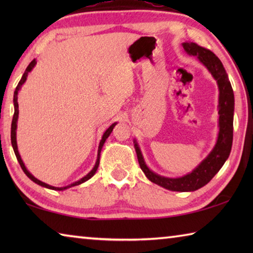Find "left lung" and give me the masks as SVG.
Returning a JSON list of instances; mask_svg holds the SVG:
<instances>
[{
    "instance_id": "left-lung-1",
    "label": "left lung",
    "mask_w": 253,
    "mask_h": 253,
    "mask_svg": "<svg viewBox=\"0 0 253 253\" xmlns=\"http://www.w3.org/2000/svg\"><path fill=\"white\" fill-rule=\"evenodd\" d=\"M184 50L188 55H194L207 68L215 79L219 88V134L216 143L209 155L186 175L181 177H165L149 169L145 163L142 151L137 140L134 139V146L138 158L139 166L149 181L169 191L193 192L203 187L211 181L228 160L233 140V114L234 95L231 87L229 77L226 75L221 60L212 51L200 46L193 42H183Z\"/></svg>"
}]
</instances>
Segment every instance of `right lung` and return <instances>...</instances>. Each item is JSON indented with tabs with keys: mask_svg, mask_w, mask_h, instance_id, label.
I'll return each mask as SVG.
<instances>
[{
	"mask_svg": "<svg viewBox=\"0 0 253 253\" xmlns=\"http://www.w3.org/2000/svg\"><path fill=\"white\" fill-rule=\"evenodd\" d=\"M36 65H37V61H36V59H34V60H32L31 62H30V65L28 66V68H27V69H25V71H24V74H23V76H22V78H21V80L19 81L18 85H16V88H15L14 96H13V102H14V115H13V119H12V125H11V143H12V147H13V151H14L15 156H16V158H18V162L20 163L21 169H23V172L25 173V175H27V176H28L30 179H31V181H33L34 183H37L38 185H40V186H43V187H46V188H50V190H54V191H63V190H67V188L72 187V186L80 185V184H83V183H84L85 181H88L89 178H91V177L93 176V175L96 174L97 169H98V166H99L101 148H102V146H104V144H105V142H106V139L108 138L109 135L111 134V131H113V129H114V127L116 126V124H117V123H114L113 125H111V126L108 128V129H107V130L104 132V135H102V137H101V140H100V143H99V146H98V155H97V161H96V164H95V166H93V169L90 170V172H89V173H88L87 175H85V176H84L83 178H80L79 181L71 183V184H69V185L63 186V187H55V186H52V185H49V184H46V183H44V182L40 181V179H38V178L34 177L33 175H32L31 173H30L29 170L27 169V168H25V165H24V163H23V161H22V158H21L20 154H19V151H18V144H16V128H18V118H19L18 93H19V91H20L21 87H22V84L25 83V81H27V77H28V75H29V72H31V70L33 69L34 66H36Z\"/></svg>",
	"mask_w": 253,
	"mask_h": 253,
	"instance_id": "1",
	"label": "right lung"
}]
</instances>
